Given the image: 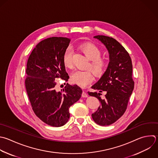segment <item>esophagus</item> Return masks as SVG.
Returning <instances> with one entry per match:
<instances>
[{
	"label": "esophagus",
	"mask_w": 158,
	"mask_h": 158,
	"mask_svg": "<svg viewBox=\"0 0 158 158\" xmlns=\"http://www.w3.org/2000/svg\"><path fill=\"white\" fill-rule=\"evenodd\" d=\"M81 96H82L83 98H86V97H88V94H87V93H86L85 91H83V93H82Z\"/></svg>",
	"instance_id": "1"
}]
</instances>
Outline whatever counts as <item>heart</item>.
I'll use <instances>...</instances> for the list:
<instances>
[{"instance_id": "1", "label": "heart", "mask_w": 158, "mask_h": 158, "mask_svg": "<svg viewBox=\"0 0 158 158\" xmlns=\"http://www.w3.org/2000/svg\"><path fill=\"white\" fill-rule=\"evenodd\" d=\"M80 50L89 60L86 65V69L91 70L96 76L101 75L107 67V60L101 57V51L95 44L92 43H85L80 46ZM63 63L66 68L71 69L73 67L72 52L67 49L63 56ZM91 71L76 70L72 73L70 79L72 83L81 86L85 87L94 79Z\"/></svg>"}]
</instances>
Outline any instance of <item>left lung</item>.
<instances>
[{"label":"left lung","instance_id":"1","mask_svg":"<svg viewBox=\"0 0 158 158\" xmlns=\"http://www.w3.org/2000/svg\"><path fill=\"white\" fill-rule=\"evenodd\" d=\"M107 48L109 54L108 67L98 81L91 86L99 93L88 92L97 98L101 105L92 114L94 121L102 126L109 125L117 121L125 113L129 98L134 88L132 78V63L125 49L115 39L103 35L94 36ZM106 91L104 99L99 96Z\"/></svg>","mask_w":158,"mask_h":158}]
</instances>
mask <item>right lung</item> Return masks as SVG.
Instances as JSON below:
<instances>
[{"label":"right lung","instance_id":"1","mask_svg":"<svg viewBox=\"0 0 158 158\" xmlns=\"http://www.w3.org/2000/svg\"><path fill=\"white\" fill-rule=\"evenodd\" d=\"M70 40L52 37L41 41L31 52L27 65L25 87L32 109L43 122L61 127L69 119V107L82 94L77 85L55 89L57 78L68 81L69 77L63 63V56Z\"/></svg>","mask_w":158,"mask_h":158}]
</instances>
